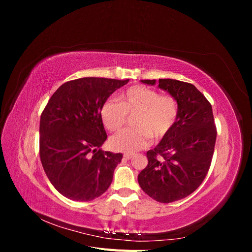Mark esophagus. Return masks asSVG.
Listing matches in <instances>:
<instances>
[{"instance_id":"1","label":"esophagus","mask_w":252,"mask_h":252,"mask_svg":"<svg viewBox=\"0 0 252 252\" xmlns=\"http://www.w3.org/2000/svg\"><path fill=\"white\" fill-rule=\"evenodd\" d=\"M134 155L133 154H129V152H126V154H124V158H127V159H130Z\"/></svg>"}]
</instances>
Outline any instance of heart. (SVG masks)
Wrapping results in <instances>:
<instances>
[{
	"label": "heart",
	"instance_id": "heart-1",
	"mask_svg": "<svg viewBox=\"0 0 252 252\" xmlns=\"http://www.w3.org/2000/svg\"><path fill=\"white\" fill-rule=\"evenodd\" d=\"M179 105L170 94H158L157 90L133 85L122 91L118 100L109 98L101 107L104 126L111 132L123 128L128 116L132 118L134 128L122 131L110 140V146L117 151L133 152L147 147L155 140H162L177 122Z\"/></svg>",
	"mask_w": 252,
	"mask_h": 252
}]
</instances>
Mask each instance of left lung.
Returning a JSON list of instances; mask_svg holds the SVG:
<instances>
[{
  "instance_id": "obj_1",
  "label": "left lung",
  "mask_w": 252,
  "mask_h": 252,
  "mask_svg": "<svg viewBox=\"0 0 252 252\" xmlns=\"http://www.w3.org/2000/svg\"><path fill=\"white\" fill-rule=\"evenodd\" d=\"M155 85L156 80H142ZM158 87L179 105L177 122L158 146L147 151L148 164L138 181L145 193L159 203H171L199 188L210 168L217 140L212 107L190 83L159 79Z\"/></svg>"
}]
</instances>
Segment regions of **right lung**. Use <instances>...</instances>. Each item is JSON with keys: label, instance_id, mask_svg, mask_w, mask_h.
<instances>
[{"label": "right lung", "instance_id": "1", "mask_svg": "<svg viewBox=\"0 0 252 252\" xmlns=\"http://www.w3.org/2000/svg\"><path fill=\"white\" fill-rule=\"evenodd\" d=\"M128 81H68L45 106L40 120L41 163L53 187L68 199L91 201L110 186L123 155L98 149L107 139L101 107Z\"/></svg>", "mask_w": 252, "mask_h": 252}]
</instances>
